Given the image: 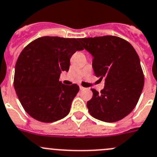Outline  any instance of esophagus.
Masks as SVG:
<instances>
[{
    "label": "esophagus",
    "instance_id": "esophagus-1",
    "mask_svg": "<svg viewBox=\"0 0 157 157\" xmlns=\"http://www.w3.org/2000/svg\"><path fill=\"white\" fill-rule=\"evenodd\" d=\"M79 88H80V90H86V88H84V87H82V86H79Z\"/></svg>",
    "mask_w": 157,
    "mask_h": 157
}]
</instances>
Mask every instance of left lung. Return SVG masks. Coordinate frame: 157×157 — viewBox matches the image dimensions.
I'll list each match as a JSON object with an SVG mask.
<instances>
[{
    "mask_svg": "<svg viewBox=\"0 0 157 157\" xmlns=\"http://www.w3.org/2000/svg\"><path fill=\"white\" fill-rule=\"evenodd\" d=\"M80 43L93 55L95 75L104 89H91L87 102L90 114L105 122H116L136 107L144 86V75L138 54L132 44L114 36L80 38Z\"/></svg>",
    "mask_w": 157,
    "mask_h": 157,
    "instance_id": "left-lung-1",
    "label": "left lung"
}]
</instances>
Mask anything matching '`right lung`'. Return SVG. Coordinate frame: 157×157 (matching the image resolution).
Masks as SVG:
<instances>
[{"instance_id": "add662e5", "label": "right lung", "mask_w": 157, "mask_h": 157, "mask_svg": "<svg viewBox=\"0 0 157 157\" xmlns=\"http://www.w3.org/2000/svg\"><path fill=\"white\" fill-rule=\"evenodd\" d=\"M82 50L78 39L58 36L40 37L23 49L15 64L14 87L33 118L50 123L68 114L79 86L64 85L59 78L61 71H68L71 56Z\"/></svg>"}]
</instances>
